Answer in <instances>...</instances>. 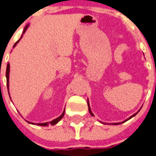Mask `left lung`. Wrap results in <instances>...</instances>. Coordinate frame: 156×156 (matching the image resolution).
Instances as JSON below:
<instances>
[{"label":"left lung","mask_w":156,"mask_h":156,"mask_svg":"<svg viewBox=\"0 0 156 156\" xmlns=\"http://www.w3.org/2000/svg\"><path fill=\"white\" fill-rule=\"evenodd\" d=\"M87 104H88V108H89V112H90V114L91 115H92V116H94V114H93V113L91 112L90 108V104H89V101H87ZM139 111H140V110H139ZM138 112H137V113H135V114H133V115H132V116H131V117H130L129 118H128V119H127V120H125V121H122V122H119V123H113V124H114V125H121V124H122V123H124V122H125V121H128V120H129V119H131V118H133L134 116H135V115H136V114H138ZM113 124H112V125H113Z\"/></svg>","instance_id":"1"}]
</instances>
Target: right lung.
Returning <instances> with one entry per match:
<instances>
[{"mask_svg": "<svg viewBox=\"0 0 156 156\" xmlns=\"http://www.w3.org/2000/svg\"><path fill=\"white\" fill-rule=\"evenodd\" d=\"M28 26H29V25H27L26 26H25V29H24V31H23V34L25 33V31H26L27 28H28ZM21 37H22V35H21ZM21 38H20V39H21ZM20 39H19V40H18V41H17V42H15V45H14V46H13V47H15V45H16L18 43V42H19V41H20ZM9 73H10V64H9V63H8V65H7V69H6L7 87H8V88H9ZM9 96H10V95H9ZM64 113H65V110H64V111H63V112H62V114H61L60 116L58 117V118H55V119H54L53 121H50L49 124H51V125H55V124H57V123H58V121H60V120L62 119V118H63V116H64ZM27 122H28V123H29V124H31V125H35V124H34V123L30 122V121H27ZM36 125H40V126H48V122H46V123H39V124H36Z\"/></svg>", "mask_w": 156, "mask_h": 156, "instance_id": "right-lung-1", "label": "right lung"}]
</instances>
